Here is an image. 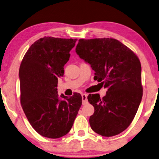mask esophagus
Masks as SVG:
<instances>
[{
	"label": "esophagus",
	"instance_id": "esophagus-1",
	"mask_svg": "<svg viewBox=\"0 0 159 159\" xmlns=\"http://www.w3.org/2000/svg\"><path fill=\"white\" fill-rule=\"evenodd\" d=\"M82 105H86L88 102L87 101V95L86 94H82Z\"/></svg>",
	"mask_w": 159,
	"mask_h": 159
}]
</instances>
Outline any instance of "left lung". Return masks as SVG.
Returning a JSON list of instances; mask_svg holds the SVG:
<instances>
[{
	"instance_id": "left-lung-1",
	"label": "left lung",
	"mask_w": 159,
	"mask_h": 159,
	"mask_svg": "<svg viewBox=\"0 0 159 159\" xmlns=\"http://www.w3.org/2000/svg\"><path fill=\"white\" fill-rule=\"evenodd\" d=\"M76 53L91 65L94 80L107 87V94H89L95 107L89 118L91 128L105 137L116 135L130 125L143 96L141 65L134 52L112 38L79 39Z\"/></svg>"
}]
</instances>
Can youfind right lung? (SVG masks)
Instances as JSON below:
<instances>
[{
    "label": "right lung",
    "mask_w": 159,
    "mask_h": 159,
    "mask_svg": "<svg viewBox=\"0 0 159 159\" xmlns=\"http://www.w3.org/2000/svg\"><path fill=\"white\" fill-rule=\"evenodd\" d=\"M77 39L45 36L35 41L25 54L19 69L20 105L39 134L58 139L70 132L82 105V96L57 94L58 78Z\"/></svg>",
    "instance_id": "add662e5"
}]
</instances>
